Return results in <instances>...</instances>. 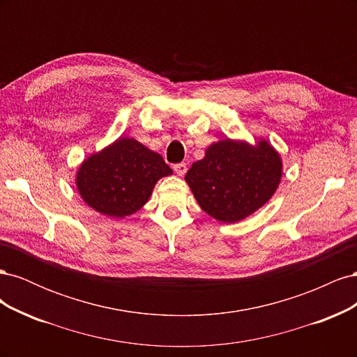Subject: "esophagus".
Masks as SVG:
<instances>
[{"mask_svg": "<svg viewBox=\"0 0 357 357\" xmlns=\"http://www.w3.org/2000/svg\"><path fill=\"white\" fill-rule=\"evenodd\" d=\"M172 168H174L176 174H177V176H180V177L185 176V174H186V171H188V165L185 164V162H180V164H176V165L172 167Z\"/></svg>", "mask_w": 357, "mask_h": 357, "instance_id": "1", "label": "esophagus"}]
</instances>
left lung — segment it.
Instances as JSON below:
<instances>
[{
  "instance_id": "obj_1",
  "label": "left lung",
  "mask_w": 357,
  "mask_h": 357,
  "mask_svg": "<svg viewBox=\"0 0 357 357\" xmlns=\"http://www.w3.org/2000/svg\"><path fill=\"white\" fill-rule=\"evenodd\" d=\"M282 174V158L266 139L250 146L226 138L205 150L185 180L205 213L235 223L271 199Z\"/></svg>"
}]
</instances>
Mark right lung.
I'll list each match as a JSON object with an SVG mask.
<instances>
[{
  "mask_svg": "<svg viewBox=\"0 0 357 357\" xmlns=\"http://www.w3.org/2000/svg\"><path fill=\"white\" fill-rule=\"evenodd\" d=\"M171 174L172 169L159 153L125 137L84 159L75 186L95 211L125 218L149 201L159 178Z\"/></svg>",
  "mask_w": 357,
  "mask_h": 357,
  "instance_id": "obj_1",
  "label": "right lung"
}]
</instances>
